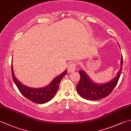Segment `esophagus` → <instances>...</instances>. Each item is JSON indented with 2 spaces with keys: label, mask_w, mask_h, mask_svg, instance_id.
<instances>
[{
  "label": "esophagus",
  "mask_w": 131,
  "mask_h": 131,
  "mask_svg": "<svg viewBox=\"0 0 131 131\" xmlns=\"http://www.w3.org/2000/svg\"><path fill=\"white\" fill-rule=\"evenodd\" d=\"M77 67V64L74 62H71L68 66V71L70 73H72L75 70Z\"/></svg>",
  "instance_id": "obj_1"
}]
</instances>
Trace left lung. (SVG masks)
<instances>
[{
  "mask_svg": "<svg viewBox=\"0 0 131 131\" xmlns=\"http://www.w3.org/2000/svg\"><path fill=\"white\" fill-rule=\"evenodd\" d=\"M121 65L117 76L108 82L104 84H98L94 82L85 71H79L80 80L76 87L77 91L82 98L87 100L96 101L105 98L111 93L118 82L122 70L123 57L121 58Z\"/></svg>",
  "mask_w": 131,
  "mask_h": 131,
  "instance_id": "1",
  "label": "left lung"
}]
</instances>
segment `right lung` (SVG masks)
I'll use <instances>...</instances> for the list:
<instances>
[{
    "mask_svg": "<svg viewBox=\"0 0 131 131\" xmlns=\"http://www.w3.org/2000/svg\"><path fill=\"white\" fill-rule=\"evenodd\" d=\"M11 71L13 81L23 95L34 103L38 104L47 103L53 98L59 88V84L61 79L67 73V71L65 70L60 75L56 77L47 86L40 89H35L25 86L17 80L14 73L12 65H11Z\"/></svg>",
    "mask_w": 131,
    "mask_h": 131,
    "instance_id": "add662e5",
    "label": "right lung"
}]
</instances>
